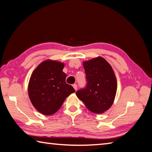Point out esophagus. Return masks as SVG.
<instances>
[{"label": "esophagus", "mask_w": 152, "mask_h": 152, "mask_svg": "<svg viewBox=\"0 0 152 152\" xmlns=\"http://www.w3.org/2000/svg\"><path fill=\"white\" fill-rule=\"evenodd\" d=\"M73 88L75 89V91H77V84H73Z\"/></svg>", "instance_id": "1"}]
</instances>
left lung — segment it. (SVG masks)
Wrapping results in <instances>:
<instances>
[{
    "instance_id": "8db88e82",
    "label": "left lung",
    "mask_w": 152,
    "mask_h": 152,
    "mask_svg": "<svg viewBox=\"0 0 152 152\" xmlns=\"http://www.w3.org/2000/svg\"><path fill=\"white\" fill-rule=\"evenodd\" d=\"M87 84L76 95L89 110L102 113L112 105L117 91V80L111 66L105 58L98 57L84 61Z\"/></svg>"
}]
</instances>
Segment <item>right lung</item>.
I'll use <instances>...</instances> for the list:
<instances>
[{
    "mask_svg": "<svg viewBox=\"0 0 152 152\" xmlns=\"http://www.w3.org/2000/svg\"><path fill=\"white\" fill-rule=\"evenodd\" d=\"M64 63L46 60L39 64L32 73L28 92L34 108L42 114L50 115L59 110L64 101L75 89L66 83L63 72Z\"/></svg>",
    "mask_w": 152,
    "mask_h": 152,
    "instance_id": "obj_1",
    "label": "right lung"
}]
</instances>
